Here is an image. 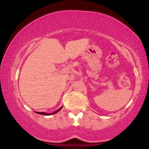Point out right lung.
I'll list each match as a JSON object with an SVG mask.
<instances>
[{
  "mask_svg": "<svg viewBox=\"0 0 149 149\" xmlns=\"http://www.w3.org/2000/svg\"><path fill=\"white\" fill-rule=\"evenodd\" d=\"M62 107L61 108H60L59 109H58L56 111H54V112L50 113V114H47V113H45V112H36V113H37V114H42V115H45V116H49V115H52V114H56V112H58V111H60V110L62 109Z\"/></svg>",
  "mask_w": 149,
  "mask_h": 149,
  "instance_id": "right-lung-1",
  "label": "right lung"
}]
</instances>
